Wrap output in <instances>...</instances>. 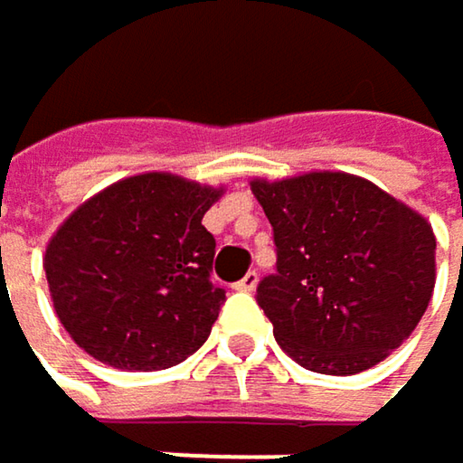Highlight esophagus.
Returning <instances> with one entry per match:
<instances>
[{
  "mask_svg": "<svg viewBox=\"0 0 463 463\" xmlns=\"http://www.w3.org/2000/svg\"><path fill=\"white\" fill-rule=\"evenodd\" d=\"M257 283H260V275L254 273V270H249V273L243 275V278L235 283V288H238V291H254V288H257Z\"/></svg>",
  "mask_w": 463,
  "mask_h": 463,
  "instance_id": "esophagus-1",
  "label": "esophagus"
}]
</instances>
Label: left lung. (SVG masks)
<instances>
[{
	"label": "left lung",
	"instance_id": "left-lung-1",
	"mask_svg": "<svg viewBox=\"0 0 463 463\" xmlns=\"http://www.w3.org/2000/svg\"><path fill=\"white\" fill-rule=\"evenodd\" d=\"M275 235V275L257 286L275 342L299 365L353 376L413 334L435 291L427 217L347 172L251 180Z\"/></svg>",
	"mask_w": 463,
	"mask_h": 463
}]
</instances>
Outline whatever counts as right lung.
Listing matches in <instances>:
<instances>
[{
  "instance_id": "1",
  "label": "right lung",
  "mask_w": 463,
  "mask_h": 463,
  "mask_svg": "<svg viewBox=\"0 0 463 463\" xmlns=\"http://www.w3.org/2000/svg\"><path fill=\"white\" fill-rule=\"evenodd\" d=\"M225 188L172 172L118 180L76 206L47 243L44 273L71 339L121 371H161L212 334L225 291L201 225Z\"/></svg>"
}]
</instances>
